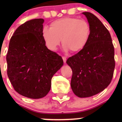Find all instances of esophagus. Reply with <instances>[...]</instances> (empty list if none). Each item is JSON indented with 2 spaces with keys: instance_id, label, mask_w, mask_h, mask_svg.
Segmentation results:
<instances>
[{
  "instance_id": "34e87169",
  "label": "esophagus",
  "mask_w": 122,
  "mask_h": 122,
  "mask_svg": "<svg viewBox=\"0 0 122 122\" xmlns=\"http://www.w3.org/2000/svg\"><path fill=\"white\" fill-rule=\"evenodd\" d=\"M62 59H63V62L64 63H65L66 61V57H62Z\"/></svg>"
}]
</instances>
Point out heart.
<instances>
[{
    "instance_id": "b5f03b06",
    "label": "heart",
    "mask_w": 122,
    "mask_h": 122,
    "mask_svg": "<svg viewBox=\"0 0 122 122\" xmlns=\"http://www.w3.org/2000/svg\"><path fill=\"white\" fill-rule=\"evenodd\" d=\"M91 28L85 19L76 18H63L53 21L49 28L42 30V37L46 47L52 51L57 49L62 40L65 51L78 52L87 44Z\"/></svg>"
}]
</instances>
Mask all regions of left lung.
<instances>
[{
  "label": "left lung",
  "instance_id": "obj_1",
  "mask_svg": "<svg viewBox=\"0 0 122 122\" xmlns=\"http://www.w3.org/2000/svg\"><path fill=\"white\" fill-rule=\"evenodd\" d=\"M91 28L89 41L82 50L69 57L73 71L71 87L80 98L100 93L109 85L115 68L114 48L108 31L93 14L83 12Z\"/></svg>",
  "mask_w": 122,
  "mask_h": 122
}]
</instances>
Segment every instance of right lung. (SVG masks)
Listing matches in <instances>:
<instances>
[{"label":"right lung","instance_id":"add662e5","mask_svg":"<svg viewBox=\"0 0 122 122\" xmlns=\"http://www.w3.org/2000/svg\"><path fill=\"white\" fill-rule=\"evenodd\" d=\"M44 19L21 25L10 41L6 54L7 74L14 89L33 99L43 98L51 87V79L62 67V57L46 47L42 30Z\"/></svg>","mask_w":122,"mask_h":122}]
</instances>
